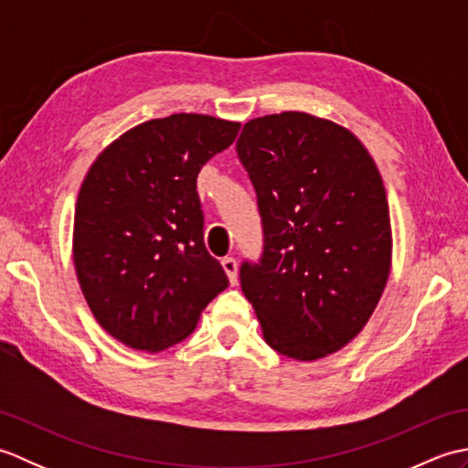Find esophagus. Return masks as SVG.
<instances>
[{"label":"esophagus","mask_w":468,"mask_h":468,"mask_svg":"<svg viewBox=\"0 0 468 468\" xmlns=\"http://www.w3.org/2000/svg\"><path fill=\"white\" fill-rule=\"evenodd\" d=\"M221 265L229 277V282H231V285H235L237 283V260L235 257H223Z\"/></svg>","instance_id":"obj_1"}]
</instances>
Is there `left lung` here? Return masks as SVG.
<instances>
[{
    "mask_svg": "<svg viewBox=\"0 0 468 468\" xmlns=\"http://www.w3.org/2000/svg\"><path fill=\"white\" fill-rule=\"evenodd\" d=\"M237 154L263 223L260 263L241 290L275 352L312 362L337 352L370 320L390 275L386 188L347 128L307 112L243 126Z\"/></svg>",
    "mask_w": 468,
    "mask_h": 468,
    "instance_id": "8db88e82",
    "label": "left lung"
}]
</instances>
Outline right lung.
Returning <instances> with one entry per match:
<instances>
[{
	"label": "right lung",
	"instance_id": "1",
	"mask_svg": "<svg viewBox=\"0 0 468 468\" xmlns=\"http://www.w3.org/2000/svg\"><path fill=\"white\" fill-rule=\"evenodd\" d=\"M239 128L207 114L154 118L108 144L86 173L76 275L96 322L124 346L154 354L185 340L229 285L205 247L197 175Z\"/></svg>",
	"mask_w": 468,
	"mask_h": 468
}]
</instances>
